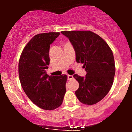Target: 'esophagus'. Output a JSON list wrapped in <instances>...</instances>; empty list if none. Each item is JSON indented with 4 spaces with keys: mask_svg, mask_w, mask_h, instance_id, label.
<instances>
[{
    "mask_svg": "<svg viewBox=\"0 0 132 132\" xmlns=\"http://www.w3.org/2000/svg\"><path fill=\"white\" fill-rule=\"evenodd\" d=\"M73 78V76L72 75H68V80H71Z\"/></svg>",
    "mask_w": 132,
    "mask_h": 132,
    "instance_id": "1",
    "label": "esophagus"
}]
</instances>
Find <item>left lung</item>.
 Here are the masks:
<instances>
[{"label": "left lung", "instance_id": "8db88e82", "mask_svg": "<svg viewBox=\"0 0 132 132\" xmlns=\"http://www.w3.org/2000/svg\"><path fill=\"white\" fill-rule=\"evenodd\" d=\"M76 53L77 63L84 64L85 77L73 76L79 87L75 92L80 102L87 105L99 102L112 86L116 66L113 53L107 43L90 31H63Z\"/></svg>", "mask_w": 132, "mask_h": 132}]
</instances>
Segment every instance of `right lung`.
<instances>
[{
	"mask_svg": "<svg viewBox=\"0 0 132 132\" xmlns=\"http://www.w3.org/2000/svg\"><path fill=\"white\" fill-rule=\"evenodd\" d=\"M60 34L35 35L24 48L19 60V79L24 92L31 102L45 110L60 107L66 91L67 76H50L46 71L50 64V45Z\"/></svg>",
	"mask_w": 132,
	"mask_h": 132,
	"instance_id": "right-lung-1",
	"label": "right lung"
}]
</instances>
